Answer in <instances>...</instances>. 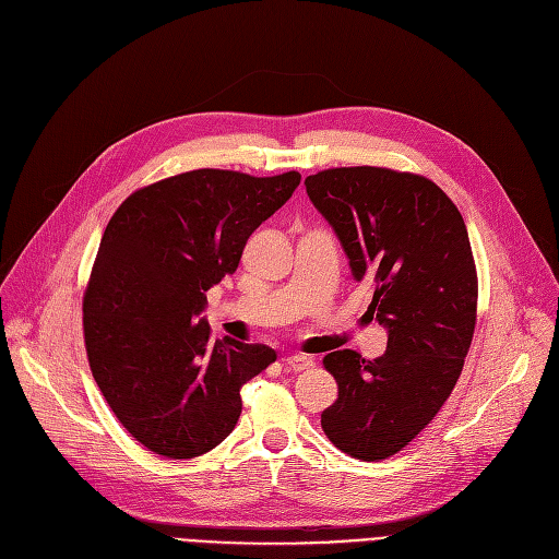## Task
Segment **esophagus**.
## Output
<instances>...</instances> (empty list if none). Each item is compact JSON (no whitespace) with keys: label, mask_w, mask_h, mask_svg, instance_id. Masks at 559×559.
<instances>
[{"label":"esophagus","mask_w":559,"mask_h":559,"mask_svg":"<svg viewBox=\"0 0 559 559\" xmlns=\"http://www.w3.org/2000/svg\"><path fill=\"white\" fill-rule=\"evenodd\" d=\"M284 365H286L288 370H294V372H305V370H310V368H312L314 360H312V358H307V356L296 354V356H288V358H284Z\"/></svg>","instance_id":"1"}]
</instances>
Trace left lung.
I'll return each mask as SVG.
<instances>
[{"label": "left lung", "instance_id": "1", "mask_svg": "<svg viewBox=\"0 0 559 559\" xmlns=\"http://www.w3.org/2000/svg\"><path fill=\"white\" fill-rule=\"evenodd\" d=\"M305 187L354 280L374 288L368 312L389 331L374 360L352 349L323 358L337 400L321 428L346 455L379 463L428 426L463 372L478 298L467 226L444 191L416 173L344 166L307 176Z\"/></svg>", "mask_w": 559, "mask_h": 559}]
</instances>
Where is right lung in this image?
I'll return each mask as SVG.
<instances>
[{
  "mask_svg": "<svg viewBox=\"0 0 559 559\" xmlns=\"http://www.w3.org/2000/svg\"><path fill=\"white\" fill-rule=\"evenodd\" d=\"M298 185L296 170L199 168L136 189L110 217L83 298L85 349L108 407L147 451H213L240 418V389L275 362L265 344L213 342L197 317Z\"/></svg>",
  "mask_w": 559,
  "mask_h": 559,
  "instance_id": "1",
  "label": "right lung"
}]
</instances>
